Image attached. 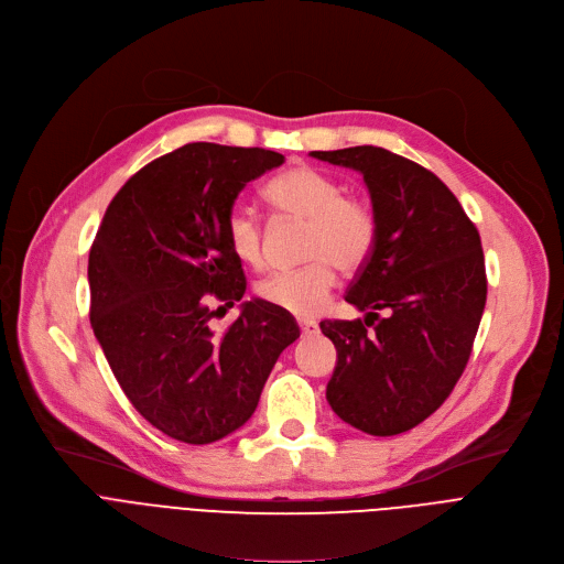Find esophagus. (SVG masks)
Masks as SVG:
<instances>
[{
    "instance_id": "esophagus-1",
    "label": "esophagus",
    "mask_w": 564,
    "mask_h": 564,
    "mask_svg": "<svg viewBox=\"0 0 564 564\" xmlns=\"http://www.w3.org/2000/svg\"><path fill=\"white\" fill-rule=\"evenodd\" d=\"M297 325H300L302 336H314V334H318V323H314V321H297Z\"/></svg>"
}]
</instances>
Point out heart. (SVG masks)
I'll return each instance as SVG.
<instances>
[{
  "label": "heart",
  "mask_w": 564,
  "mask_h": 564,
  "mask_svg": "<svg viewBox=\"0 0 564 564\" xmlns=\"http://www.w3.org/2000/svg\"><path fill=\"white\" fill-rule=\"evenodd\" d=\"M343 185L314 166H291L275 176L264 196L286 219L305 221L302 257L310 264L275 271L254 284L257 295L271 307L297 318L325 310L336 284L334 267L357 271L366 264L377 241V214L368 200L343 194ZM226 237L241 262L259 267L264 259L262 224L246 205H232L226 216Z\"/></svg>",
  "instance_id": "b5f03b06"
}]
</instances>
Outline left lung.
I'll return each mask as SVG.
<instances>
[{
    "label": "left lung",
    "mask_w": 564,
    "mask_h": 564,
    "mask_svg": "<svg viewBox=\"0 0 564 564\" xmlns=\"http://www.w3.org/2000/svg\"><path fill=\"white\" fill-rule=\"evenodd\" d=\"M312 155L359 171L377 214L375 248L345 295L364 321L321 323L338 357L327 402L355 429L395 436L441 409L467 366L488 293L481 237L436 173L398 153Z\"/></svg>",
    "instance_id": "obj_1"
}]
</instances>
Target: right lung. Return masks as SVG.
<instances>
[{"label": "right lung", "instance_id": "obj_1", "mask_svg": "<svg viewBox=\"0 0 564 564\" xmlns=\"http://www.w3.org/2000/svg\"><path fill=\"white\" fill-rule=\"evenodd\" d=\"M267 149L194 142L110 200L90 250V323L121 391L169 438L207 445L243 426L297 323L264 300L214 334V300L246 293L226 216L246 183L280 166ZM224 310V307H219ZM216 310V312H219Z\"/></svg>", "mask_w": 564, "mask_h": 564}]
</instances>
